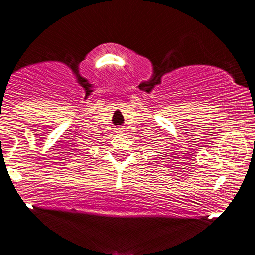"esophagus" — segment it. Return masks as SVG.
<instances>
[{
	"mask_svg": "<svg viewBox=\"0 0 255 255\" xmlns=\"http://www.w3.org/2000/svg\"><path fill=\"white\" fill-rule=\"evenodd\" d=\"M125 130H124V128H118L117 129V132H119V133H123Z\"/></svg>",
	"mask_w": 255,
	"mask_h": 255,
	"instance_id": "1",
	"label": "esophagus"
}]
</instances>
